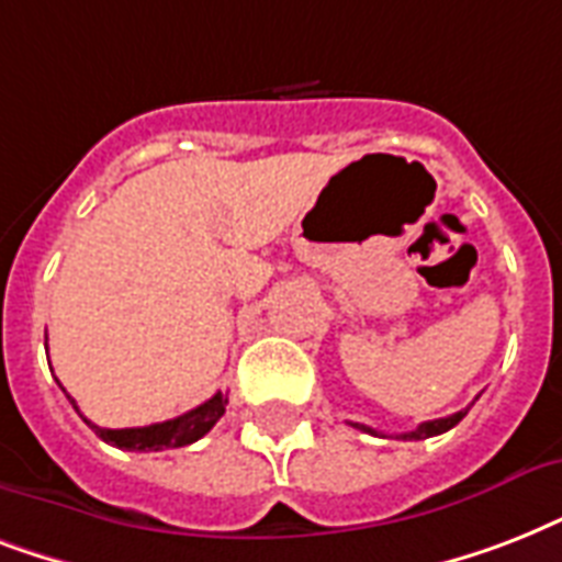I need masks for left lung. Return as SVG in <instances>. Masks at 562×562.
Returning a JSON list of instances; mask_svg holds the SVG:
<instances>
[{
	"instance_id": "obj_1",
	"label": "left lung",
	"mask_w": 562,
	"mask_h": 562,
	"mask_svg": "<svg viewBox=\"0 0 562 562\" xmlns=\"http://www.w3.org/2000/svg\"><path fill=\"white\" fill-rule=\"evenodd\" d=\"M467 411L463 408L458 411V414H452V417H440V419H428V423H419L414 431H405V435H396V440H426V437H435V435H443V431H449V428H454L458 423H461L463 417H467ZM350 426L361 428V431H368V435H379L375 428L370 426H361V423H350Z\"/></svg>"
}]
</instances>
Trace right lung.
I'll return each instance as SVG.
<instances>
[{
	"label": "right lung",
	"mask_w": 562,
	"mask_h": 562,
	"mask_svg": "<svg viewBox=\"0 0 562 562\" xmlns=\"http://www.w3.org/2000/svg\"><path fill=\"white\" fill-rule=\"evenodd\" d=\"M66 400L72 402V408L78 411V402H75L72 396H66ZM224 408H227V396L218 391L212 400H206L203 405H198V408L187 411V414H180V417L143 428H101L83 417L81 411H78V414H81L83 423H87L104 443H113L119 446V449H127V452H160V449H178V446H189L194 443V440H201V437L218 423Z\"/></svg>",
	"instance_id": "1"
}]
</instances>
